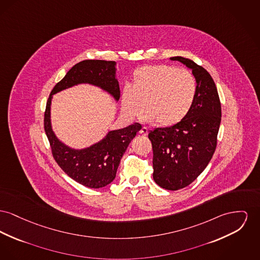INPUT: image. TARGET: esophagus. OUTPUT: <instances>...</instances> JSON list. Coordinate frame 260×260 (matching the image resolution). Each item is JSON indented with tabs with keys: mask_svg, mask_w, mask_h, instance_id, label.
Masks as SVG:
<instances>
[{
	"mask_svg": "<svg viewBox=\"0 0 260 260\" xmlns=\"http://www.w3.org/2000/svg\"><path fill=\"white\" fill-rule=\"evenodd\" d=\"M139 134H140L141 136H147V134H148V129H147V127L142 126V127H141V129L139 131Z\"/></svg>",
	"mask_w": 260,
	"mask_h": 260,
	"instance_id": "esophagus-1",
	"label": "esophagus"
}]
</instances>
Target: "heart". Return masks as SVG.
<instances>
[{
    "label": "heart",
    "mask_w": 260,
    "mask_h": 260,
    "mask_svg": "<svg viewBox=\"0 0 260 260\" xmlns=\"http://www.w3.org/2000/svg\"><path fill=\"white\" fill-rule=\"evenodd\" d=\"M196 96L197 81L190 72L169 64L143 66L135 71L132 88L123 89L122 111L137 118L144 108L147 122L169 127L187 116Z\"/></svg>",
    "instance_id": "b5f03b06"
}]
</instances>
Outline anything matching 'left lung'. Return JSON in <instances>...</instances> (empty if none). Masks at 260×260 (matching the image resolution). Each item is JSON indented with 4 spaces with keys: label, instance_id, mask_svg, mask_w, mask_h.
Listing matches in <instances>:
<instances>
[{
    "label": "left lung",
    "instance_id": "left-lung-1",
    "mask_svg": "<svg viewBox=\"0 0 260 260\" xmlns=\"http://www.w3.org/2000/svg\"><path fill=\"white\" fill-rule=\"evenodd\" d=\"M192 71L197 96L183 121L169 127H156L148 138L152 143L153 179L159 186L178 190L192 183L213 156L221 122V103L213 78L189 59L170 58Z\"/></svg>",
    "mask_w": 260,
    "mask_h": 260
}]
</instances>
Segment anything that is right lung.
Returning a JSON list of instances; mask_svg holds the SVG:
<instances>
[{
  "mask_svg": "<svg viewBox=\"0 0 260 260\" xmlns=\"http://www.w3.org/2000/svg\"><path fill=\"white\" fill-rule=\"evenodd\" d=\"M116 74V61H79L55 85L47 101L44 128L54 159L70 178L90 188L104 187L115 180L122 155L141 128V124L136 122L121 129L110 131L100 141L88 147L76 149L64 144L53 131L51 123L52 98L58 92L86 83L107 92L118 102L121 94Z\"/></svg>",
  "mask_w": 260,
  "mask_h": 260,
  "instance_id": "add662e5",
  "label": "right lung"
}]
</instances>
